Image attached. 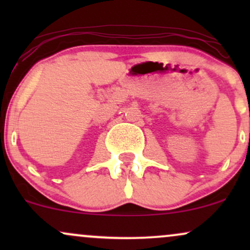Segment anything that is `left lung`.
<instances>
[{"label": "left lung", "instance_id": "1", "mask_svg": "<svg viewBox=\"0 0 250 250\" xmlns=\"http://www.w3.org/2000/svg\"><path fill=\"white\" fill-rule=\"evenodd\" d=\"M249 115H250V114H249ZM249 140H250V134H249Z\"/></svg>", "mask_w": 250, "mask_h": 250}]
</instances>
